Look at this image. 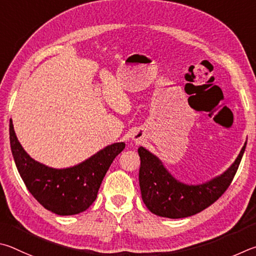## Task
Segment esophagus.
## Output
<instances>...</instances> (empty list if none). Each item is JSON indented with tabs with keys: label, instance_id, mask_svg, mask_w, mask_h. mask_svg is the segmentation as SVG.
Wrapping results in <instances>:
<instances>
[{
	"label": "esophagus",
	"instance_id": "1",
	"mask_svg": "<svg viewBox=\"0 0 256 256\" xmlns=\"http://www.w3.org/2000/svg\"><path fill=\"white\" fill-rule=\"evenodd\" d=\"M132 140H135L136 142H140V140H142V138L140 137V135H134V136H132Z\"/></svg>",
	"mask_w": 256,
	"mask_h": 256
}]
</instances>
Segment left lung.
<instances>
[{
  "label": "left lung",
  "instance_id": "left-lung-1",
  "mask_svg": "<svg viewBox=\"0 0 256 256\" xmlns=\"http://www.w3.org/2000/svg\"><path fill=\"white\" fill-rule=\"evenodd\" d=\"M245 147L246 142L235 162L222 176L196 186L178 181L164 168L158 158L144 147H140V186L142 201L150 212L160 217L178 219L202 212L220 198L230 186L238 170Z\"/></svg>",
  "mask_w": 256,
  "mask_h": 256
}]
</instances>
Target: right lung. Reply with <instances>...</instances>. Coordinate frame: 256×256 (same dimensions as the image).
<instances>
[{
	"label": "right lung",
	"instance_id": "1",
	"mask_svg": "<svg viewBox=\"0 0 256 256\" xmlns=\"http://www.w3.org/2000/svg\"><path fill=\"white\" fill-rule=\"evenodd\" d=\"M10 144L26 189L44 208L60 216L83 212L94 202L106 171L126 146L124 142H114L73 168H48L22 148L11 119Z\"/></svg>",
	"mask_w": 256,
	"mask_h": 256
}]
</instances>
